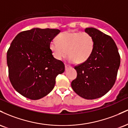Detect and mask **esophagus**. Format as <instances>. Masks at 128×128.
<instances>
[{
	"mask_svg": "<svg viewBox=\"0 0 128 128\" xmlns=\"http://www.w3.org/2000/svg\"><path fill=\"white\" fill-rule=\"evenodd\" d=\"M70 66H68V65H67V64H65V69H66V70H67V69L68 68H70Z\"/></svg>",
	"mask_w": 128,
	"mask_h": 128,
	"instance_id": "34e87169",
	"label": "esophagus"
}]
</instances>
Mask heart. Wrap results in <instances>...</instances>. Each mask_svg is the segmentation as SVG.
Segmentation results:
<instances>
[{"label":"heart","mask_w":128,"mask_h":128,"mask_svg":"<svg viewBox=\"0 0 128 128\" xmlns=\"http://www.w3.org/2000/svg\"><path fill=\"white\" fill-rule=\"evenodd\" d=\"M94 46L92 36L86 32L68 30L60 34L56 41L50 43V49L54 58L62 60L66 54L68 62L81 64L92 55Z\"/></svg>","instance_id":"obj_1"}]
</instances>
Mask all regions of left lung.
Returning <instances> with one entry per match:
<instances>
[{
	"mask_svg": "<svg viewBox=\"0 0 128 128\" xmlns=\"http://www.w3.org/2000/svg\"><path fill=\"white\" fill-rule=\"evenodd\" d=\"M85 32L92 36L94 49L88 60L74 67L77 77L71 86L79 96L95 99L105 95L114 86L120 56L111 36L93 28H86Z\"/></svg>",
	"mask_w": 128,
	"mask_h": 128,
	"instance_id": "8db88e82",
	"label": "left lung"
}]
</instances>
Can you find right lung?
Wrapping results in <instances>:
<instances>
[{
  "mask_svg": "<svg viewBox=\"0 0 128 128\" xmlns=\"http://www.w3.org/2000/svg\"><path fill=\"white\" fill-rule=\"evenodd\" d=\"M59 29L34 28L20 32L7 52L10 82L22 96L37 100L54 88L56 77L65 71V66L55 59L50 43Z\"/></svg>",
  "mask_w": 128,
  "mask_h": 128,
  "instance_id": "1",
  "label": "right lung"
}]
</instances>
